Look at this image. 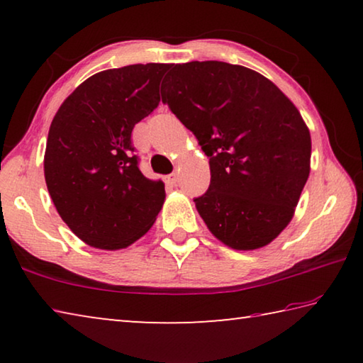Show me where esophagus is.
<instances>
[{"mask_svg":"<svg viewBox=\"0 0 363 363\" xmlns=\"http://www.w3.org/2000/svg\"><path fill=\"white\" fill-rule=\"evenodd\" d=\"M177 181H179V176H177L176 173H171L169 176H167V182L168 184H173V186H174Z\"/></svg>","mask_w":363,"mask_h":363,"instance_id":"1","label":"esophagus"}]
</instances>
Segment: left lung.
<instances>
[{
  "instance_id": "obj_1",
  "label": "left lung",
  "mask_w": 363,
  "mask_h": 363,
  "mask_svg": "<svg viewBox=\"0 0 363 363\" xmlns=\"http://www.w3.org/2000/svg\"><path fill=\"white\" fill-rule=\"evenodd\" d=\"M162 101L210 158V187L194 201L213 235L243 251L277 238L311 171V133L294 104L261 73L219 60L173 65Z\"/></svg>"
}]
</instances>
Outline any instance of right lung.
Returning <instances> with one entry per match:
<instances>
[{
  "instance_id": "1",
  "label": "right lung",
  "mask_w": 363,
  "mask_h": 363,
  "mask_svg": "<svg viewBox=\"0 0 363 363\" xmlns=\"http://www.w3.org/2000/svg\"><path fill=\"white\" fill-rule=\"evenodd\" d=\"M169 64L96 73L59 107L49 128L45 179L59 216L78 238L121 250L155 223L164 184L140 173L131 133L157 108Z\"/></svg>"
}]
</instances>
